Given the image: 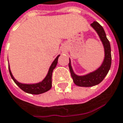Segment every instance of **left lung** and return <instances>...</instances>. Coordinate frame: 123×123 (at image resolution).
Listing matches in <instances>:
<instances>
[{
  "label": "left lung",
  "instance_id": "8db88e82",
  "mask_svg": "<svg viewBox=\"0 0 123 123\" xmlns=\"http://www.w3.org/2000/svg\"><path fill=\"white\" fill-rule=\"evenodd\" d=\"M90 26L95 30L102 42L104 47V60L100 67H99L96 70L89 72L85 75L80 76L75 74V72H74L71 65V61L69 58L68 67L71 74V76L75 85L79 86L89 87V86H95L96 85L100 83L107 75L111 67V63H112L111 47H110V42L106 38V33L105 32L104 29L99 23L96 21L90 24Z\"/></svg>",
  "mask_w": 123,
  "mask_h": 123
}]
</instances>
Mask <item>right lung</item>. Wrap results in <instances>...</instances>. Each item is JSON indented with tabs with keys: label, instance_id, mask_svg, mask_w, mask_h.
Masks as SVG:
<instances>
[{
	"label": "right lung",
	"instance_id": "add662e5",
	"mask_svg": "<svg viewBox=\"0 0 123 123\" xmlns=\"http://www.w3.org/2000/svg\"><path fill=\"white\" fill-rule=\"evenodd\" d=\"M60 56V55H58V56L55 58V60L53 61V62L52 63V64L51 65V66L49 68L48 72L46 76L45 77V78L42 81H40L38 83L27 84V83H20L19 81H18L14 78L13 75L12 74V72L11 71L9 64V74L11 75V78L13 79L14 82L23 91L27 92L28 94H37H37H42V93H44L45 92H47L52 87V74H53V70L56 67V65L58 63V58Z\"/></svg>",
	"mask_w": 123,
	"mask_h": 123
}]
</instances>
